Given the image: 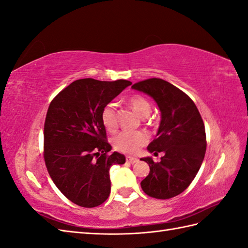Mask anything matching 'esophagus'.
I'll return each instance as SVG.
<instances>
[{"mask_svg":"<svg viewBox=\"0 0 248 248\" xmlns=\"http://www.w3.org/2000/svg\"><path fill=\"white\" fill-rule=\"evenodd\" d=\"M125 161H127V163H130V164H134V163L139 161V159H136V157L133 156H125Z\"/></svg>","mask_w":248,"mask_h":248,"instance_id":"1","label":"esophagus"}]
</instances>
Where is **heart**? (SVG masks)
<instances>
[{"mask_svg":"<svg viewBox=\"0 0 248 248\" xmlns=\"http://www.w3.org/2000/svg\"><path fill=\"white\" fill-rule=\"evenodd\" d=\"M131 108L140 117L148 116L151 110V105L148 100L140 94H134L129 99ZM101 121L108 132L114 133L118 128L117 108L116 103L109 102L104 105L101 112ZM148 143V135L143 131H123L113 140L114 148L127 155H134L141 147Z\"/></svg>","mask_w":248,"mask_h":248,"instance_id":"obj_1","label":"heart"}]
</instances>
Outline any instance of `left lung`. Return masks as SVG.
Wrapping results in <instances>:
<instances>
[{
	"label": "left lung",
	"instance_id": "left-lung-1",
	"mask_svg": "<svg viewBox=\"0 0 248 248\" xmlns=\"http://www.w3.org/2000/svg\"><path fill=\"white\" fill-rule=\"evenodd\" d=\"M132 88L154 98L162 114L156 139L147 149L164 155L156 163L151 157L140 159L150 167L140 186L150 197H175L191 184L203 161L207 139L202 118L186 93L162 78H147Z\"/></svg>",
	"mask_w": 248,
	"mask_h": 248
}]
</instances>
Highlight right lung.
Wrapping results in <instances>:
<instances>
[{"label": "right lung", "mask_w": 248, "mask_h": 248, "mask_svg": "<svg viewBox=\"0 0 248 248\" xmlns=\"http://www.w3.org/2000/svg\"><path fill=\"white\" fill-rule=\"evenodd\" d=\"M130 81L81 78L52 100L44 128V159L56 187L80 207L93 208L109 196V168L124 164L118 152L108 154L101 121L104 105L131 85Z\"/></svg>", "instance_id": "obj_1"}]
</instances>
